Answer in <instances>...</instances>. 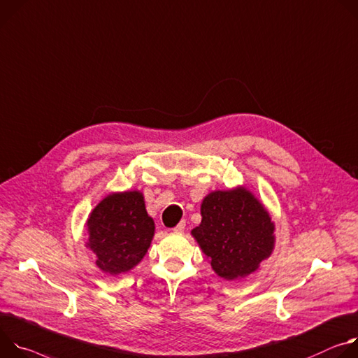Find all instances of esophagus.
I'll return each instance as SVG.
<instances>
[{
    "mask_svg": "<svg viewBox=\"0 0 358 358\" xmlns=\"http://www.w3.org/2000/svg\"><path fill=\"white\" fill-rule=\"evenodd\" d=\"M185 226H186V223H185V220H182L180 223H178V226L173 227V231L175 233H182L185 230Z\"/></svg>",
    "mask_w": 358,
    "mask_h": 358,
    "instance_id": "obj_1",
    "label": "esophagus"
}]
</instances>
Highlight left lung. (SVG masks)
Returning a JSON list of instances; mask_svg holds the SVG:
<instances>
[{
    "mask_svg": "<svg viewBox=\"0 0 358 358\" xmlns=\"http://www.w3.org/2000/svg\"><path fill=\"white\" fill-rule=\"evenodd\" d=\"M201 215L202 222L192 230V236L223 279L249 275L271 255L274 223L263 203L245 186L209 193Z\"/></svg>",
    "mask_w": 358,
    "mask_h": 358,
    "instance_id": "1",
    "label": "left lung"
}]
</instances>
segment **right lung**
<instances>
[{
  "label": "right lung",
  "instance_id": "right-lung-1",
  "mask_svg": "<svg viewBox=\"0 0 358 358\" xmlns=\"http://www.w3.org/2000/svg\"><path fill=\"white\" fill-rule=\"evenodd\" d=\"M87 227V248L96 256V266L110 275L134 268L146 255L155 234L153 219L139 190L103 197L91 212Z\"/></svg>",
  "mask_w": 358,
  "mask_h": 358
}]
</instances>
